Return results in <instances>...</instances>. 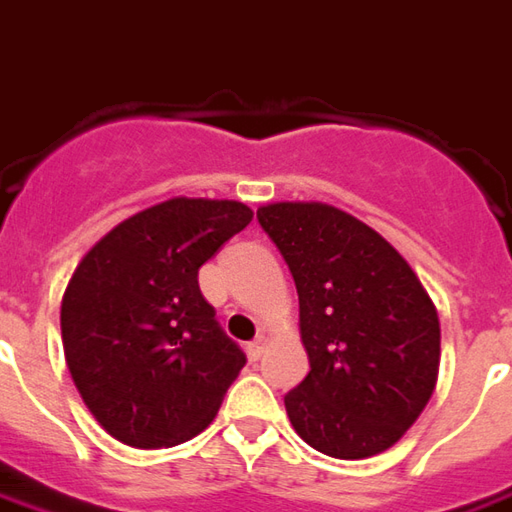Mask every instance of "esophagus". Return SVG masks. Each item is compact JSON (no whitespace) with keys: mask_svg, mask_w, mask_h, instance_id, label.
<instances>
[{"mask_svg":"<svg viewBox=\"0 0 512 512\" xmlns=\"http://www.w3.org/2000/svg\"><path fill=\"white\" fill-rule=\"evenodd\" d=\"M266 338H263V335H260V338H257V341H252L249 343V346H246V355H249V360H260V357H263V352H266Z\"/></svg>","mask_w":512,"mask_h":512,"instance_id":"34e87169","label":"esophagus"}]
</instances>
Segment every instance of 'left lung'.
Segmentation results:
<instances>
[{
  "mask_svg": "<svg viewBox=\"0 0 512 512\" xmlns=\"http://www.w3.org/2000/svg\"><path fill=\"white\" fill-rule=\"evenodd\" d=\"M257 221L291 268L310 371L285 396L299 438L338 460L380 455L430 402L441 324L380 232L321 202H274Z\"/></svg>",
  "mask_w": 512,
  "mask_h": 512,
  "instance_id": "left-lung-1",
  "label": "left lung"
}]
</instances>
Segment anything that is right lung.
<instances>
[{"mask_svg":"<svg viewBox=\"0 0 512 512\" xmlns=\"http://www.w3.org/2000/svg\"><path fill=\"white\" fill-rule=\"evenodd\" d=\"M249 221L244 202L174 196L121 221L74 268L63 352L116 441L177 446L216 418L246 355L199 291V268Z\"/></svg>","mask_w":512,"mask_h":512,"instance_id":"add662e5","label":"right lung"}]
</instances>
